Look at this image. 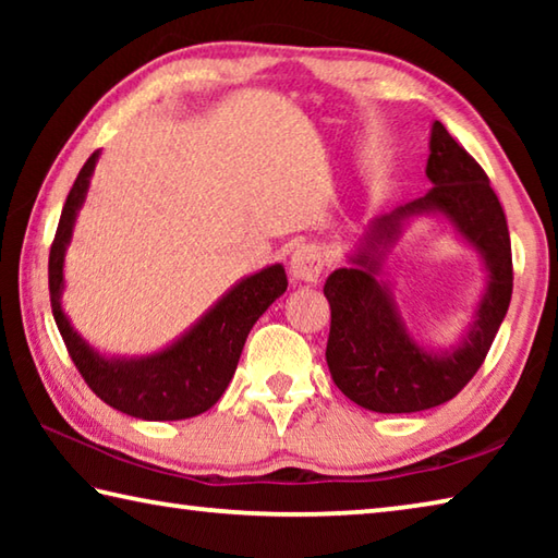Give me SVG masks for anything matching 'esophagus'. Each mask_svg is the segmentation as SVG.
<instances>
[{"label":"esophagus","instance_id":"34e87169","mask_svg":"<svg viewBox=\"0 0 558 558\" xmlns=\"http://www.w3.org/2000/svg\"><path fill=\"white\" fill-rule=\"evenodd\" d=\"M323 253L315 243H300L295 245L290 256V276L300 282H317L319 272H323Z\"/></svg>","mask_w":558,"mask_h":558}]
</instances>
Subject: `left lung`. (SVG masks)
Segmentation results:
<instances>
[{"label":"left lung","mask_w":558,"mask_h":558,"mask_svg":"<svg viewBox=\"0 0 558 558\" xmlns=\"http://www.w3.org/2000/svg\"><path fill=\"white\" fill-rule=\"evenodd\" d=\"M428 149L430 192L366 223L347 253V266L325 282L332 307L329 374L349 401L376 413L426 411L458 396L483 366L512 300V245L487 174L438 120L430 125ZM423 215L446 220L486 268L471 323L450 348H428L412 337L385 270L392 245Z\"/></svg>","instance_id":"left-lung-1"}]
</instances>
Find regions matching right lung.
<instances>
[{"mask_svg":"<svg viewBox=\"0 0 558 558\" xmlns=\"http://www.w3.org/2000/svg\"><path fill=\"white\" fill-rule=\"evenodd\" d=\"M98 157L100 149L88 157L75 177L56 229L49 256L53 319L81 376L112 409L143 421L192 418L209 411L221 399L239 366L245 337L258 317L288 290L286 268L272 263L241 278L192 327L153 354L108 356L98 352L71 325L61 302L65 290V251L71 245L81 206L86 204Z\"/></svg>","mask_w":558,"mask_h":558,"instance_id":"obj_1","label":"right lung"}]
</instances>
